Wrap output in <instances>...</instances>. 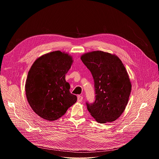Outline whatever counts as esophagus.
Masks as SVG:
<instances>
[{"label": "esophagus", "mask_w": 159, "mask_h": 159, "mask_svg": "<svg viewBox=\"0 0 159 159\" xmlns=\"http://www.w3.org/2000/svg\"><path fill=\"white\" fill-rule=\"evenodd\" d=\"M83 100V96L82 95H78L77 96V102H81Z\"/></svg>", "instance_id": "1"}]
</instances>
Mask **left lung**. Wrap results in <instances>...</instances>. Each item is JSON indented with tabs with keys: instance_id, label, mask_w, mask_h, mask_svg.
I'll return each instance as SVG.
<instances>
[{
	"instance_id": "1",
	"label": "left lung",
	"mask_w": 159,
	"mask_h": 159,
	"mask_svg": "<svg viewBox=\"0 0 159 159\" xmlns=\"http://www.w3.org/2000/svg\"><path fill=\"white\" fill-rule=\"evenodd\" d=\"M80 58L95 83V101L86 103L89 112L100 123L115 121L125 111L132 88L123 64L115 54L101 51L84 53Z\"/></svg>"
}]
</instances>
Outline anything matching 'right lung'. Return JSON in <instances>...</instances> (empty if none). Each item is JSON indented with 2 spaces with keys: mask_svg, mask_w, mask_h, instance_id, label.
I'll return each instance as SVG.
<instances>
[{
  "mask_svg": "<svg viewBox=\"0 0 159 159\" xmlns=\"http://www.w3.org/2000/svg\"><path fill=\"white\" fill-rule=\"evenodd\" d=\"M73 62L72 56L57 51L42 55L31 66L25 94L32 110L41 118L55 121L76 102L77 97L70 93L65 77Z\"/></svg>",
  "mask_w": 159,
  "mask_h": 159,
  "instance_id": "obj_1",
  "label": "right lung"
}]
</instances>
